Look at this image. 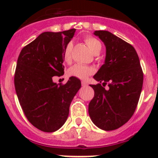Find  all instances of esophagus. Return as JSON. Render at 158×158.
Instances as JSON below:
<instances>
[{"label": "esophagus", "instance_id": "1", "mask_svg": "<svg viewBox=\"0 0 158 158\" xmlns=\"http://www.w3.org/2000/svg\"><path fill=\"white\" fill-rule=\"evenodd\" d=\"M81 85H82V86H83V87H86V86H88V83L86 81H82Z\"/></svg>", "mask_w": 158, "mask_h": 158}]
</instances>
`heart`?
<instances>
[{"mask_svg": "<svg viewBox=\"0 0 158 158\" xmlns=\"http://www.w3.org/2000/svg\"><path fill=\"white\" fill-rule=\"evenodd\" d=\"M85 43H86V45L88 46L90 51H93L94 54H98L101 50V43L98 40H96V38L93 37V36L88 35L86 36L85 39ZM73 45L72 43H69L65 46V49H64L63 54H62V58L65 62H69L71 61V51H72ZM69 74L74 77L79 78L81 80H85L88 77L92 75L94 73V69L90 66L88 65H81V64H76V65H73L70 67L68 71Z\"/></svg>", "mask_w": 158, "mask_h": 158, "instance_id": "1", "label": "heart"}]
</instances>
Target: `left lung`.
<instances>
[{"instance_id": "obj_1", "label": "left lung", "mask_w": 158, "mask_h": 158, "mask_svg": "<svg viewBox=\"0 0 158 158\" xmlns=\"http://www.w3.org/2000/svg\"><path fill=\"white\" fill-rule=\"evenodd\" d=\"M94 35L104 42L106 58L93 77L100 83L90 85L95 94L89 104V114L99 128L113 131L134 115L142 92L143 72L133 46L107 31H96Z\"/></svg>"}]
</instances>
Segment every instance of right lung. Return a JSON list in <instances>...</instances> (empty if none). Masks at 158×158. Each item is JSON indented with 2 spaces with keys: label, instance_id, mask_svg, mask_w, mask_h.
I'll return each instance as SVG.
<instances>
[{
  "label": "right lung",
  "instance_id": "right-lung-1",
  "mask_svg": "<svg viewBox=\"0 0 158 158\" xmlns=\"http://www.w3.org/2000/svg\"><path fill=\"white\" fill-rule=\"evenodd\" d=\"M75 31L43 32L18 57L14 76L18 100L27 120L44 132H54L65 123L71 101L81 86L74 77L64 85L52 80L64 74L62 54Z\"/></svg>",
  "mask_w": 158,
  "mask_h": 158
}]
</instances>
